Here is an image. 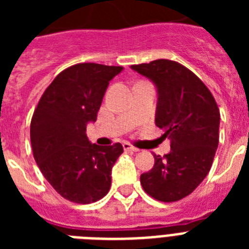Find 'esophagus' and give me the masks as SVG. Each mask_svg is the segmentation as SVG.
I'll list each match as a JSON object with an SVG mask.
<instances>
[{
  "instance_id": "esophagus-1",
  "label": "esophagus",
  "mask_w": 249,
  "mask_h": 249,
  "mask_svg": "<svg viewBox=\"0 0 249 249\" xmlns=\"http://www.w3.org/2000/svg\"><path fill=\"white\" fill-rule=\"evenodd\" d=\"M123 147H124L125 151H132V152L138 151V148H136L134 146H132L130 143H128V142H124V143H123Z\"/></svg>"
}]
</instances>
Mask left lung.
Segmentation results:
<instances>
[{"label": "left lung", "instance_id": "1", "mask_svg": "<svg viewBox=\"0 0 249 249\" xmlns=\"http://www.w3.org/2000/svg\"><path fill=\"white\" fill-rule=\"evenodd\" d=\"M130 68L155 85V124L172 141L169 154L154 155L155 164L141 174V185L156 200H181L211 170L218 147L220 109L203 81L177 62L158 59Z\"/></svg>", "mask_w": 249, "mask_h": 249}]
</instances>
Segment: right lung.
<instances>
[{"label": "right lung", "mask_w": 249, "mask_h": 249, "mask_svg": "<svg viewBox=\"0 0 249 249\" xmlns=\"http://www.w3.org/2000/svg\"><path fill=\"white\" fill-rule=\"evenodd\" d=\"M123 67L80 63L64 70L42 94L31 121L33 156L41 173L64 199L99 200L111 187V169L124 148L98 146L86 137L109 81Z\"/></svg>", "instance_id": "1"}]
</instances>
